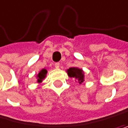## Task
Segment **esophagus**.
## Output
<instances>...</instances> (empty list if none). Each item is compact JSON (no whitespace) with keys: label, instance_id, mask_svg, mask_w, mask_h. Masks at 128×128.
Masks as SVG:
<instances>
[{"label":"esophagus","instance_id":"esophagus-1","mask_svg":"<svg viewBox=\"0 0 128 128\" xmlns=\"http://www.w3.org/2000/svg\"><path fill=\"white\" fill-rule=\"evenodd\" d=\"M59 66H60V63H59V62H56V63H54V67H55L56 69H58Z\"/></svg>","mask_w":128,"mask_h":128}]
</instances>
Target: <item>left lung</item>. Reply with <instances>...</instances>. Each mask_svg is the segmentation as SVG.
I'll use <instances>...</instances> for the list:
<instances>
[{"instance_id": "8db88e82", "label": "left lung", "mask_w": 128, "mask_h": 128, "mask_svg": "<svg viewBox=\"0 0 128 128\" xmlns=\"http://www.w3.org/2000/svg\"><path fill=\"white\" fill-rule=\"evenodd\" d=\"M68 76L70 78H74L77 79L79 84H82L84 82V72L82 69H79L77 67H71L67 70Z\"/></svg>"}]
</instances>
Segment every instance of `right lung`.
<instances>
[{"label":"right lung","mask_w":128,"mask_h":128,"mask_svg":"<svg viewBox=\"0 0 128 128\" xmlns=\"http://www.w3.org/2000/svg\"><path fill=\"white\" fill-rule=\"evenodd\" d=\"M46 73H47V70L46 69H42V70H40V73L37 74V82L38 83L42 82V80L45 78L46 75Z\"/></svg>","instance_id":"1"}]
</instances>
